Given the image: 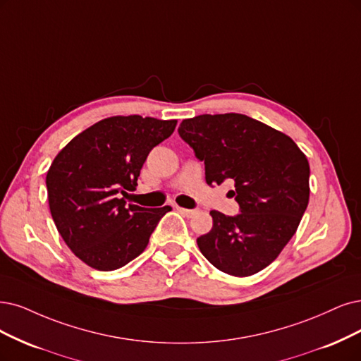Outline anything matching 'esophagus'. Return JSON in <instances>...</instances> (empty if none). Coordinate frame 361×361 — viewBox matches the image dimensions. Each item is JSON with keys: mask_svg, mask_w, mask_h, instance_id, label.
Segmentation results:
<instances>
[{"mask_svg": "<svg viewBox=\"0 0 361 361\" xmlns=\"http://www.w3.org/2000/svg\"><path fill=\"white\" fill-rule=\"evenodd\" d=\"M177 209L181 212L183 216H185V217H192L193 214H195V209H188V208H181V207H178L177 205Z\"/></svg>", "mask_w": 361, "mask_h": 361, "instance_id": "34e87169", "label": "esophagus"}]
</instances>
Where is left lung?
I'll use <instances>...</instances> for the list:
<instances>
[{"mask_svg": "<svg viewBox=\"0 0 361 361\" xmlns=\"http://www.w3.org/2000/svg\"><path fill=\"white\" fill-rule=\"evenodd\" d=\"M178 135L205 165L209 185L233 181L239 214L211 211L212 229L197 238L207 260L235 276L271 264L296 233L310 201V164L296 142L244 114L185 118Z\"/></svg>", "mask_w": 361, "mask_h": 361, "instance_id": "obj_1", "label": "left lung"}]
</instances>
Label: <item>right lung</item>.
Wrapping results in <instances>:
<instances>
[{"mask_svg": "<svg viewBox=\"0 0 361 361\" xmlns=\"http://www.w3.org/2000/svg\"><path fill=\"white\" fill-rule=\"evenodd\" d=\"M177 120L141 116L104 118L73 138L46 177L49 207L65 244L90 268L114 271L138 257L171 207L126 205L153 147Z\"/></svg>", "mask_w": 361, "mask_h": 361, "instance_id": "obj_1", "label": "right lung"}]
</instances>
